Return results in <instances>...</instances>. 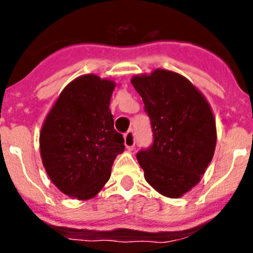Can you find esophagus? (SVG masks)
I'll use <instances>...</instances> for the list:
<instances>
[{
  "label": "esophagus",
  "instance_id": "esophagus-1",
  "mask_svg": "<svg viewBox=\"0 0 253 253\" xmlns=\"http://www.w3.org/2000/svg\"><path fill=\"white\" fill-rule=\"evenodd\" d=\"M125 145L128 150H132L134 148V144H136V139H134V133L133 131H128L126 134H125Z\"/></svg>",
  "mask_w": 253,
  "mask_h": 253
}]
</instances>
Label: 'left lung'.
I'll use <instances>...</instances> for the list:
<instances>
[{"label": "left lung", "mask_w": 253, "mask_h": 253, "mask_svg": "<svg viewBox=\"0 0 253 253\" xmlns=\"http://www.w3.org/2000/svg\"><path fill=\"white\" fill-rule=\"evenodd\" d=\"M152 122L154 142L137 160L144 178L160 195L180 198L201 181L216 144L213 111L183 76L158 70L131 79Z\"/></svg>", "instance_id": "left-lung-1"}]
</instances>
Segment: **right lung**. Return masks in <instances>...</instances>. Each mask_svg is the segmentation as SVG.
<instances>
[{
  "label": "right lung",
  "instance_id": "right-lung-1",
  "mask_svg": "<svg viewBox=\"0 0 253 253\" xmlns=\"http://www.w3.org/2000/svg\"><path fill=\"white\" fill-rule=\"evenodd\" d=\"M111 79L84 75L63 88L40 131V155L53 185L77 200L98 195L111 175L114 160L125 150L114 128Z\"/></svg>",
  "mask_w": 253,
  "mask_h": 253
}]
</instances>
